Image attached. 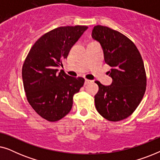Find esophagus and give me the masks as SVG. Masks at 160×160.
<instances>
[{"label":"esophagus","mask_w":160,"mask_h":160,"mask_svg":"<svg viewBox=\"0 0 160 160\" xmlns=\"http://www.w3.org/2000/svg\"><path fill=\"white\" fill-rule=\"evenodd\" d=\"M91 82H92V81H90V80L85 79V81H84V85L88 84H89V83H91Z\"/></svg>","instance_id":"1"}]
</instances>
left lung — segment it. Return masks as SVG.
Here are the masks:
<instances>
[{"instance_id":"1","label":"left lung","mask_w":160,"mask_h":160,"mask_svg":"<svg viewBox=\"0 0 160 160\" xmlns=\"http://www.w3.org/2000/svg\"><path fill=\"white\" fill-rule=\"evenodd\" d=\"M92 37L101 46L113 80L109 86L95 82L99 87L95 96V107L105 119L121 121L134 112L145 93L143 59L134 43L117 30L97 25L93 28Z\"/></svg>"}]
</instances>
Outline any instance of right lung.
Segmentation results:
<instances>
[{"instance_id":"1","label":"right lung","mask_w":160,"mask_h":160,"mask_svg":"<svg viewBox=\"0 0 160 160\" xmlns=\"http://www.w3.org/2000/svg\"><path fill=\"white\" fill-rule=\"evenodd\" d=\"M87 28H55L34 43L25 59L22 76L26 97L35 111L48 121L66 116L73 106V95L84 85V78L72 77L63 71L58 73V68Z\"/></svg>"}]
</instances>
